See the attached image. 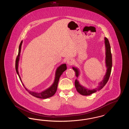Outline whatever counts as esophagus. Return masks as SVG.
Wrapping results in <instances>:
<instances>
[{
    "mask_svg": "<svg viewBox=\"0 0 129 129\" xmlns=\"http://www.w3.org/2000/svg\"><path fill=\"white\" fill-rule=\"evenodd\" d=\"M67 63L69 65H73L74 64V60L72 58H69L67 60Z\"/></svg>",
    "mask_w": 129,
    "mask_h": 129,
    "instance_id": "esophagus-1",
    "label": "esophagus"
}]
</instances>
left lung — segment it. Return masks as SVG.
<instances>
[{"label":"left lung","mask_w":129,"mask_h":129,"mask_svg":"<svg viewBox=\"0 0 129 129\" xmlns=\"http://www.w3.org/2000/svg\"><path fill=\"white\" fill-rule=\"evenodd\" d=\"M104 43L105 46V64L106 67L107 68L106 73L104 75L103 80H102L100 83H99V85L97 87L93 88L92 89H88L86 88L84 86L81 85L79 81L77 79L75 81V86L76 89V90L80 94L84 96H87L92 94L97 91L100 90L102 88L104 87L106 84L107 83L109 80V77L110 76L112 67V54L111 52V47L110 43L108 40L107 38H104ZM73 69L75 73L76 76L77 78H78L79 75V71L76 68L73 67Z\"/></svg>","instance_id":"1"}]
</instances>
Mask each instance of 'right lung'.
<instances>
[{"mask_svg": "<svg viewBox=\"0 0 129 129\" xmlns=\"http://www.w3.org/2000/svg\"><path fill=\"white\" fill-rule=\"evenodd\" d=\"M23 43V41H21V43L19 45V51L18 54L17 56L16 59V62H15V69H16V73L18 75L19 77L20 78V80L21 81V82H22V84L23 86H24L25 89H26V91H27L29 94H30L31 95H32L34 97H35L38 98L40 99H45L48 98L52 96H53L56 91L57 90V85H58V81L59 80V78L60 77V76L62 74H63V73L65 71L67 70V66L66 64H61V65H60L57 68L56 72H55V78L54 82L53 83V84H52V85L51 86L48 88H47V89L44 90L42 92H33V91H31L30 90H29L28 89H27L26 87H25L24 85L23 84V83H22V81L21 80V77L19 75L18 72V63L19 61V58H20V53H21V46H22V44Z\"/></svg>", "mask_w": 129, "mask_h": 129, "instance_id": "obj_1", "label": "right lung"}]
</instances>
